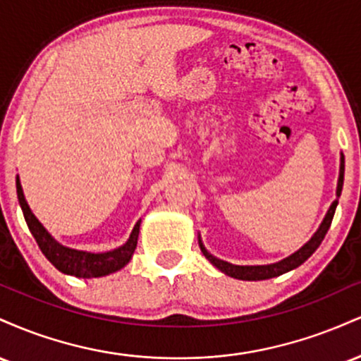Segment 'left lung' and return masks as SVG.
Here are the masks:
<instances>
[{
  "label": "left lung",
  "mask_w": 361,
  "mask_h": 361,
  "mask_svg": "<svg viewBox=\"0 0 361 361\" xmlns=\"http://www.w3.org/2000/svg\"><path fill=\"white\" fill-rule=\"evenodd\" d=\"M343 180H345V156L341 154V166H339L336 200L331 204L329 210H327V214L324 217V221L321 222V226H319L316 234H314L312 238H310L299 251H295L293 255H290L288 258L281 259V261H279V263H271V264H258V267H239V264H231V263H227V261L215 258V256H212L209 251L205 250V246L202 244L200 238H198V244H200L202 252H204L205 258L209 259L215 268H219V270H221L222 273H226V275L233 276V279H239V280H268V279H273V276L283 275V273L293 270V268L300 267L305 259L312 256V252L317 250L319 244H321L322 239H324L326 233L329 231L331 222H333V217H334V212H336L338 198H339V195H341V190H343Z\"/></svg>",
  "instance_id": "left-lung-1"
}]
</instances>
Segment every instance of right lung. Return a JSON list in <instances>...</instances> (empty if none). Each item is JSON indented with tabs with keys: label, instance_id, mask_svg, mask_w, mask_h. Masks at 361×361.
<instances>
[{
	"label": "right lung",
	"instance_id": "obj_1",
	"mask_svg": "<svg viewBox=\"0 0 361 361\" xmlns=\"http://www.w3.org/2000/svg\"><path fill=\"white\" fill-rule=\"evenodd\" d=\"M16 195H18V202L23 210V217L27 221L28 229H30L32 235H34L37 244H39L40 251L44 252L45 258L51 261L57 270L66 273V275L78 276V279H97V276L110 275V273L118 271L120 268L126 267L128 261H130L132 255H134L135 246H137L140 221L134 226L127 243L123 246L117 247V250L106 252L78 251L62 246V244L57 243L45 231V227L32 214L30 207H28L27 200H25V195L18 178H16Z\"/></svg>",
	"mask_w": 361,
	"mask_h": 361
}]
</instances>
